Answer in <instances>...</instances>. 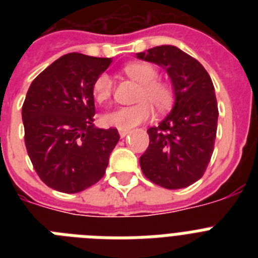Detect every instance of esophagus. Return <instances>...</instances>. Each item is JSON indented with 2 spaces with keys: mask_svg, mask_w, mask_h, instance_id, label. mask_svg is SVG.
<instances>
[{
  "mask_svg": "<svg viewBox=\"0 0 258 258\" xmlns=\"http://www.w3.org/2000/svg\"><path fill=\"white\" fill-rule=\"evenodd\" d=\"M118 134H120L121 138H124V137H126L129 134V131H118Z\"/></svg>",
  "mask_w": 258,
  "mask_h": 258,
  "instance_id": "34e87169",
  "label": "esophagus"
}]
</instances>
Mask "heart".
<instances>
[{
	"label": "heart",
	"mask_w": 258,
	"mask_h": 258,
	"mask_svg": "<svg viewBox=\"0 0 258 258\" xmlns=\"http://www.w3.org/2000/svg\"><path fill=\"white\" fill-rule=\"evenodd\" d=\"M124 72L132 80L141 84L138 104L117 107L104 113L102 121L106 126L116 127L118 131H132L142 122L147 121L154 113L152 104L157 109H165L172 102V89L166 84L157 81V70L147 63H129ZM113 81L108 74H101L93 84V95L99 103H103L111 97Z\"/></svg>",
	"instance_id": "obj_1"
}]
</instances>
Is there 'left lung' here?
I'll list each match as a JSON object with an SVG mask.
<instances>
[{
  "instance_id": "1",
  "label": "left lung",
  "mask_w": 258,
  "mask_h": 258,
  "mask_svg": "<svg viewBox=\"0 0 258 258\" xmlns=\"http://www.w3.org/2000/svg\"><path fill=\"white\" fill-rule=\"evenodd\" d=\"M137 58L161 66L170 77L174 104L147 133L150 145L140 157L151 182L177 190L202 178L213 154L218 107L214 86L197 59L172 45L138 52Z\"/></svg>"
}]
</instances>
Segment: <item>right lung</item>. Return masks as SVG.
<instances>
[{
    "label": "right lung",
    "mask_w": 258,
    "mask_h": 258,
    "mask_svg": "<svg viewBox=\"0 0 258 258\" xmlns=\"http://www.w3.org/2000/svg\"><path fill=\"white\" fill-rule=\"evenodd\" d=\"M111 58L70 52L42 71L23 103L24 141L33 168L49 187L76 194L106 173L117 129L95 127L93 84Z\"/></svg>",
    "instance_id": "right-lung-1"
}]
</instances>
